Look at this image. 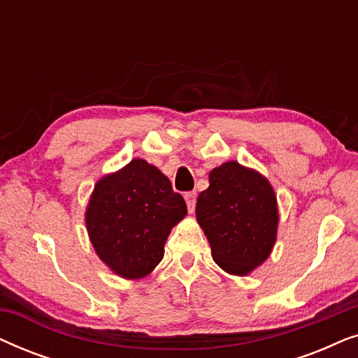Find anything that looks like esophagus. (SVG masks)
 Here are the masks:
<instances>
[{"mask_svg":"<svg viewBox=\"0 0 358 358\" xmlns=\"http://www.w3.org/2000/svg\"><path fill=\"white\" fill-rule=\"evenodd\" d=\"M184 199H185V203H187V208H189V213H194V210H195V202H197V194L194 192H187L184 195Z\"/></svg>","mask_w":358,"mask_h":358,"instance_id":"1","label":"esophagus"}]
</instances>
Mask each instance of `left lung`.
<instances>
[{"mask_svg":"<svg viewBox=\"0 0 358 358\" xmlns=\"http://www.w3.org/2000/svg\"><path fill=\"white\" fill-rule=\"evenodd\" d=\"M208 182L195 217L213 261L231 275H249L267 261L277 241V195L266 176L238 161L210 171Z\"/></svg>","mask_w":358,"mask_h":358,"instance_id":"1","label":"left lung"}]
</instances>
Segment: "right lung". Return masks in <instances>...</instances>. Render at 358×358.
I'll list each match as a JSON object with an SVG mask.
<instances>
[{"label":"right lung","instance_id":"right-lung-1","mask_svg":"<svg viewBox=\"0 0 358 358\" xmlns=\"http://www.w3.org/2000/svg\"><path fill=\"white\" fill-rule=\"evenodd\" d=\"M185 215L187 205L171 180L135 158L97 180L85 222L97 257L115 275L138 280L161 262L171 229Z\"/></svg>","mask_w":358,"mask_h":358}]
</instances>
